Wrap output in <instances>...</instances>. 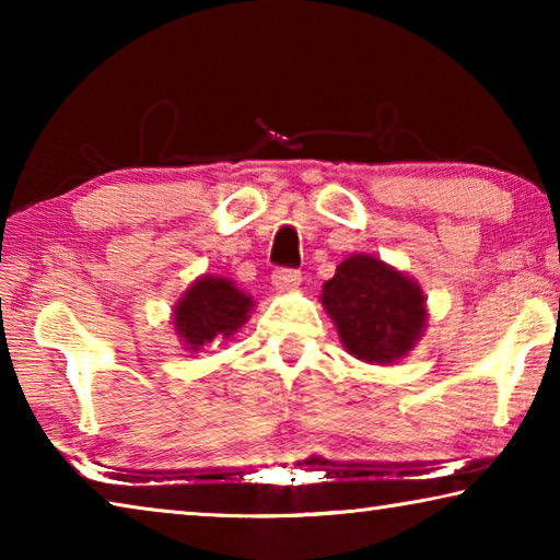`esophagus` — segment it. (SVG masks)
Returning a JSON list of instances; mask_svg holds the SVG:
<instances>
[{"label":"esophagus","instance_id":"esophagus-1","mask_svg":"<svg viewBox=\"0 0 560 560\" xmlns=\"http://www.w3.org/2000/svg\"><path fill=\"white\" fill-rule=\"evenodd\" d=\"M271 283L277 291H296L301 287V273L291 269H277L271 277Z\"/></svg>","mask_w":560,"mask_h":560}]
</instances>
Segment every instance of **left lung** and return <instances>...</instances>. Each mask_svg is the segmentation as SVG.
I'll return each instance as SVG.
<instances>
[{"label": "left lung", "instance_id": "8db88e82", "mask_svg": "<svg viewBox=\"0 0 560 560\" xmlns=\"http://www.w3.org/2000/svg\"><path fill=\"white\" fill-rule=\"evenodd\" d=\"M320 303L350 355L393 365L428 330V296L420 283L373 254H350L324 283Z\"/></svg>", "mask_w": 560, "mask_h": 560}]
</instances>
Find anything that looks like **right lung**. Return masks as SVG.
Returning <instances> with one entry per match:
<instances>
[{
  "label": "right lung",
  "mask_w": 560,
  "mask_h": 560,
  "mask_svg": "<svg viewBox=\"0 0 560 560\" xmlns=\"http://www.w3.org/2000/svg\"><path fill=\"white\" fill-rule=\"evenodd\" d=\"M254 308V299L232 279L202 273L175 301L173 326L189 353H200L214 340L230 338L240 330Z\"/></svg>",
  "instance_id": "add662e5"
}]
</instances>
